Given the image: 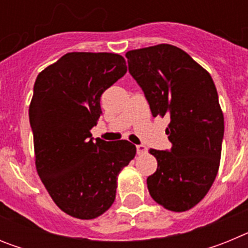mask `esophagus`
Instances as JSON below:
<instances>
[{
  "label": "esophagus",
  "mask_w": 248,
  "mask_h": 248,
  "mask_svg": "<svg viewBox=\"0 0 248 248\" xmlns=\"http://www.w3.org/2000/svg\"><path fill=\"white\" fill-rule=\"evenodd\" d=\"M146 151H148V148H146L145 145H143V144H139V145H137V153L138 154H145Z\"/></svg>",
  "instance_id": "obj_1"
}]
</instances>
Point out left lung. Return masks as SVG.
Listing matches in <instances>:
<instances>
[{
    "label": "left lung",
    "mask_w": 248,
    "mask_h": 248,
    "mask_svg": "<svg viewBox=\"0 0 248 248\" xmlns=\"http://www.w3.org/2000/svg\"><path fill=\"white\" fill-rule=\"evenodd\" d=\"M129 73L143 89L153 117L170 118V150L150 149L156 171L146 179L150 196L171 211L203 199L220 166L223 115L211 76L171 45L129 50Z\"/></svg>",
    "instance_id": "left-lung-1"
}]
</instances>
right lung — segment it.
Returning <instances> with one entry per match:
<instances>
[{
	"label": "right lung",
	"mask_w": 248,
	"mask_h": 248,
	"mask_svg": "<svg viewBox=\"0 0 248 248\" xmlns=\"http://www.w3.org/2000/svg\"><path fill=\"white\" fill-rule=\"evenodd\" d=\"M126 73L114 53H67L38 74L30 105L36 168L56 205L82 220L95 218L115 199L117 177L135 156L128 140L91 134L100 97Z\"/></svg>",
	"instance_id": "1"
}]
</instances>
